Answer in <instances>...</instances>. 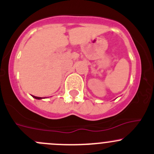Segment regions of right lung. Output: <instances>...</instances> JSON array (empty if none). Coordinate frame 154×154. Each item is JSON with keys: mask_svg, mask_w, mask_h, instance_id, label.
Instances as JSON below:
<instances>
[{"mask_svg": "<svg viewBox=\"0 0 154 154\" xmlns=\"http://www.w3.org/2000/svg\"><path fill=\"white\" fill-rule=\"evenodd\" d=\"M33 98H36V99H42V98H41V97H37V96H34V95H32Z\"/></svg>", "mask_w": 154, "mask_h": 154, "instance_id": "add662e5", "label": "right lung"}]
</instances>
